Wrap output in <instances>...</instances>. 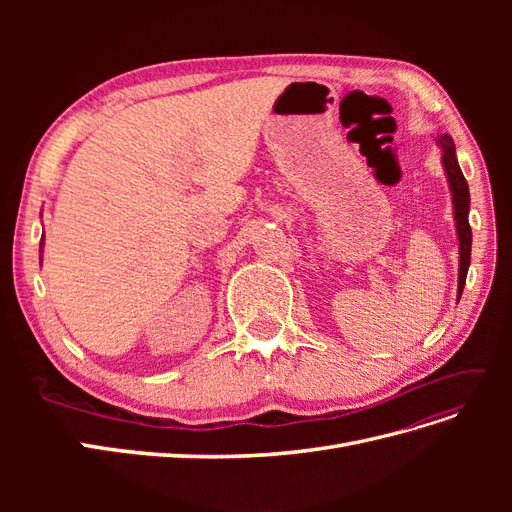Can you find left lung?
<instances>
[{
	"label": "left lung",
	"instance_id": "1",
	"mask_svg": "<svg viewBox=\"0 0 512 512\" xmlns=\"http://www.w3.org/2000/svg\"><path fill=\"white\" fill-rule=\"evenodd\" d=\"M438 145L442 147V162L448 183H451L453 192V205H455V220H457V237H459V297L466 286V275L470 267V252H472V228L468 222V211H470V190L468 181L463 177L461 168L457 164L455 156V143L448 134H442L438 138Z\"/></svg>",
	"mask_w": 512,
	"mask_h": 512
}]
</instances>
